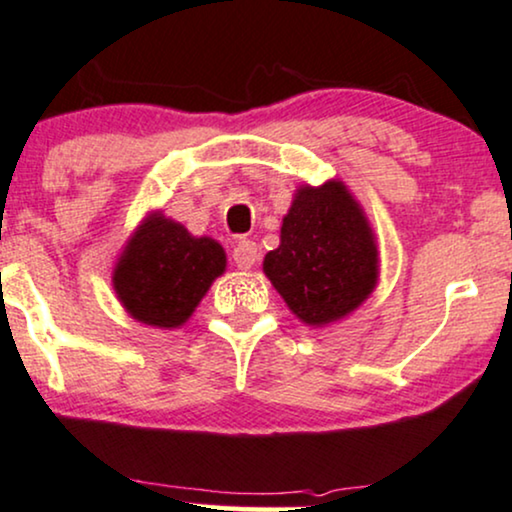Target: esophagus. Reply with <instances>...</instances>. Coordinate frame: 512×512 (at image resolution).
Masks as SVG:
<instances>
[{
  "instance_id": "esophagus-1",
  "label": "esophagus",
  "mask_w": 512,
  "mask_h": 512,
  "mask_svg": "<svg viewBox=\"0 0 512 512\" xmlns=\"http://www.w3.org/2000/svg\"><path fill=\"white\" fill-rule=\"evenodd\" d=\"M231 257H234L238 269H252L257 264V260H260V250H257L255 241H250V238H241V241L234 245Z\"/></svg>"
}]
</instances>
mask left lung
<instances>
[{
    "mask_svg": "<svg viewBox=\"0 0 512 512\" xmlns=\"http://www.w3.org/2000/svg\"><path fill=\"white\" fill-rule=\"evenodd\" d=\"M264 274L309 326L338 321L371 295L378 250L364 212L340 181L297 191L283 217L281 245L264 257Z\"/></svg>",
    "mask_w": 512,
    "mask_h": 512,
    "instance_id": "obj_1",
    "label": "left lung"
}]
</instances>
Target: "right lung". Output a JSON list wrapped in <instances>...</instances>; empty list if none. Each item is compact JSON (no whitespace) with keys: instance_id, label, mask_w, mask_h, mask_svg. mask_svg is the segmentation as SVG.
I'll return each mask as SVG.
<instances>
[{"instance_id":"right-lung-1","label":"right lung","mask_w":512,"mask_h":512,"mask_svg":"<svg viewBox=\"0 0 512 512\" xmlns=\"http://www.w3.org/2000/svg\"><path fill=\"white\" fill-rule=\"evenodd\" d=\"M224 267L222 245L212 238H193L181 224L153 215L129 241L113 283L134 319L177 328Z\"/></svg>"}]
</instances>
